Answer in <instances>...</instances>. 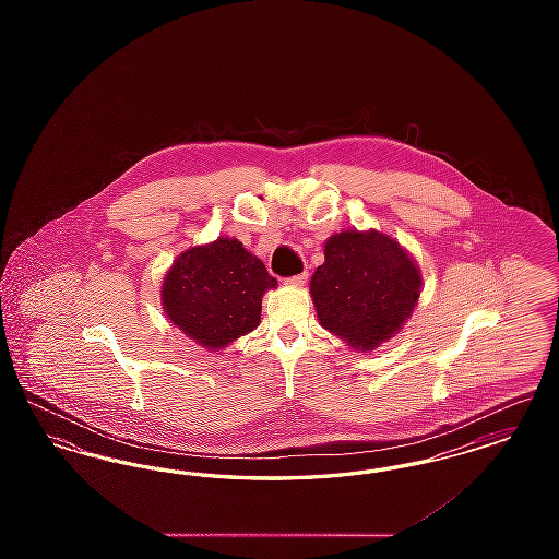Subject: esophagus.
<instances>
[{
	"mask_svg": "<svg viewBox=\"0 0 559 559\" xmlns=\"http://www.w3.org/2000/svg\"><path fill=\"white\" fill-rule=\"evenodd\" d=\"M306 281H308V272H301V274L289 276L285 283H287L289 287H304V285H306Z\"/></svg>",
	"mask_w": 559,
	"mask_h": 559,
	"instance_id": "esophagus-1",
	"label": "esophagus"
}]
</instances>
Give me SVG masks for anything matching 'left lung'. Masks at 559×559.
<instances>
[{"instance_id":"obj_1","label":"left lung","mask_w":559,"mask_h":559,"mask_svg":"<svg viewBox=\"0 0 559 559\" xmlns=\"http://www.w3.org/2000/svg\"><path fill=\"white\" fill-rule=\"evenodd\" d=\"M320 324L347 346L371 352L411 319L421 272L400 242L377 230H344L324 242L310 281Z\"/></svg>"}]
</instances>
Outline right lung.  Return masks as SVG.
Masks as SVG:
<instances>
[{
    "label": "right lung",
    "instance_id": "add662e5",
    "mask_svg": "<svg viewBox=\"0 0 559 559\" xmlns=\"http://www.w3.org/2000/svg\"><path fill=\"white\" fill-rule=\"evenodd\" d=\"M276 287L262 260L239 239L190 247L163 278L167 319L197 344L217 352L253 331L262 319V297Z\"/></svg>",
    "mask_w": 559,
    "mask_h": 559
}]
</instances>
